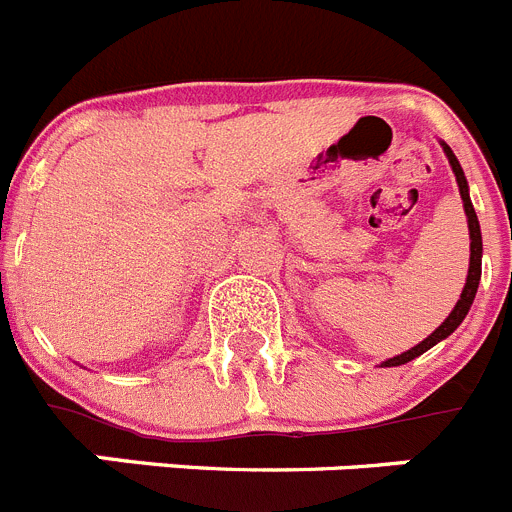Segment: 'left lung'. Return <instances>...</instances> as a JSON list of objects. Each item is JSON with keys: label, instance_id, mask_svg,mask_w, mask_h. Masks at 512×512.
<instances>
[{"label": "left lung", "instance_id": "left-lung-1", "mask_svg": "<svg viewBox=\"0 0 512 512\" xmlns=\"http://www.w3.org/2000/svg\"><path fill=\"white\" fill-rule=\"evenodd\" d=\"M443 151H446V156H449V164H451V169H454V174H456V184H459V194H461V200H464V212H467L469 238H472V243H469V274H467V284H464V292H461L459 302H456V307H454V310H451L449 318L443 320V323L438 325L436 330H433L431 336L425 338L423 343H418V346H415V348H410V351H405V354L395 356V359H387V361H384V366L408 364V361H413L415 356L425 354L428 348L436 346L438 341H443V338H449L451 333H454V330L459 328L461 320L467 318L469 307H472V302H474V295H477L479 277H482V233H479L477 212H474L472 200H469L467 176H464V171H461V166H459V161H456L454 151H451V148L446 146V143H443Z\"/></svg>", "mask_w": 512, "mask_h": 512}]
</instances>
